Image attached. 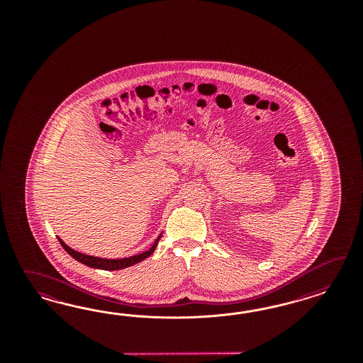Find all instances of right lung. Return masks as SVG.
I'll return each instance as SVG.
<instances>
[{"label": "right lung", "mask_w": 363, "mask_h": 363, "mask_svg": "<svg viewBox=\"0 0 363 363\" xmlns=\"http://www.w3.org/2000/svg\"><path fill=\"white\" fill-rule=\"evenodd\" d=\"M162 233H164V231H161V234L157 237V240L154 241L153 245H152V247H150V249H147L146 252L135 254V255H132V257H126V258H117V259H111V258H99V257H94V255L79 253L77 250L72 249L70 246H67L65 242L62 241L60 237H57V238H58V241L61 243V246L65 249L66 253L69 254V255H72V257H73L76 261H78V262L86 264L89 267H93V269H99V270H108V272H113V270H121V269H126V267L133 266V264H138V262H141L143 259H146L147 257H150V255L154 253V250H155V247H157V245H158V241L161 240Z\"/></svg>", "instance_id": "right-lung-1"}]
</instances>
